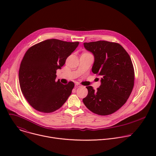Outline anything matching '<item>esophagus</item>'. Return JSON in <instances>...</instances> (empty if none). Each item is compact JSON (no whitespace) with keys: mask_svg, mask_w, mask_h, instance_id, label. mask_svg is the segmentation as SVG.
<instances>
[{"mask_svg":"<svg viewBox=\"0 0 156 156\" xmlns=\"http://www.w3.org/2000/svg\"><path fill=\"white\" fill-rule=\"evenodd\" d=\"M76 87H81L82 85L80 84H79V83H76Z\"/></svg>","mask_w":156,"mask_h":156,"instance_id":"obj_1","label":"esophagus"}]
</instances>
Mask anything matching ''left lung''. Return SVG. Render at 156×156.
<instances>
[{
	"instance_id": "8db88e82",
	"label": "left lung",
	"mask_w": 156,
	"mask_h": 156,
	"mask_svg": "<svg viewBox=\"0 0 156 156\" xmlns=\"http://www.w3.org/2000/svg\"><path fill=\"white\" fill-rule=\"evenodd\" d=\"M84 46L94 56L92 72L101 76V84L96 91L91 86L86 87L88 94L83 103L96 114H112L125 104L134 86L131 58L116 42L98 41L84 42Z\"/></svg>"
}]
</instances>
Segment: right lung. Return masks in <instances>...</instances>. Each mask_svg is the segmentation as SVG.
Masks as SVG:
<instances>
[{"instance_id": "obj_1", "label": "right lung", "mask_w": 156, "mask_h": 156, "mask_svg": "<svg viewBox=\"0 0 156 156\" xmlns=\"http://www.w3.org/2000/svg\"><path fill=\"white\" fill-rule=\"evenodd\" d=\"M78 44V42L47 39L26 52L20 66V86L27 101L39 112H54L71 94L74 83L63 84L59 80L55 81L56 72Z\"/></svg>"}]
</instances>
